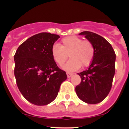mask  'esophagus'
I'll return each instance as SVG.
<instances>
[{"label": "esophagus", "mask_w": 129, "mask_h": 129, "mask_svg": "<svg viewBox=\"0 0 129 129\" xmlns=\"http://www.w3.org/2000/svg\"><path fill=\"white\" fill-rule=\"evenodd\" d=\"M67 77L69 78V77H70L72 76L73 74H72V73H70V72H67Z\"/></svg>", "instance_id": "obj_1"}]
</instances>
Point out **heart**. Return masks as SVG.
I'll return each instance as SVG.
<instances>
[{
	"mask_svg": "<svg viewBox=\"0 0 129 129\" xmlns=\"http://www.w3.org/2000/svg\"><path fill=\"white\" fill-rule=\"evenodd\" d=\"M52 55L58 65L62 66L68 57L71 59L64 66L68 72H74L81 67H86L92 63L95 55V48L92 42L75 35L68 36L61 40V45L54 44L52 46Z\"/></svg>",
	"mask_w": 129,
	"mask_h": 129,
	"instance_id": "b5f03b06",
	"label": "heart"
}]
</instances>
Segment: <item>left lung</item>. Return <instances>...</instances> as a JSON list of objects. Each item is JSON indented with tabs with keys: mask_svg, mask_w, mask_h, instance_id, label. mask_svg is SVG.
Listing matches in <instances>:
<instances>
[{
	"mask_svg": "<svg viewBox=\"0 0 129 129\" xmlns=\"http://www.w3.org/2000/svg\"><path fill=\"white\" fill-rule=\"evenodd\" d=\"M84 35L95 48V55L86 70L78 73L81 78L76 92L79 98L88 104H97L110 92L115 74L116 53L107 40L95 33L85 31Z\"/></svg>",
	"mask_w": 129,
	"mask_h": 129,
	"instance_id": "1",
	"label": "left lung"
}]
</instances>
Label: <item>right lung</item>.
Listing matches in <instances>:
<instances>
[{
    "mask_svg": "<svg viewBox=\"0 0 129 129\" xmlns=\"http://www.w3.org/2000/svg\"><path fill=\"white\" fill-rule=\"evenodd\" d=\"M59 35L43 32L33 35L17 48L14 55V74L19 90L35 105L50 103L57 96L65 71L57 65L52 47Z\"/></svg>",
    "mask_w": 129,
    "mask_h": 129,
    "instance_id": "1",
    "label": "right lung"
}]
</instances>
